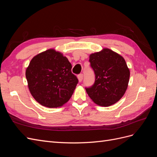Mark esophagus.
Returning <instances> with one entry per match:
<instances>
[{
  "label": "esophagus",
  "instance_id": "1",
  "mask_svg": "<svg viewBox=\"0 0 157 157\" xmlns=\"http://www.w3.org/2000/svg\"><path fill=\"white\" fill-rule=\"evenodd\" d=\"M78 81L80 82H82V80L83 79V75L82 74H80L79 75H78Z\"/></svg>",
  "mask_w": 157,
  "mask_h": 157
}]
</instances>
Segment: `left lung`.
I'll return each mask as SVG.
<instances>
[{
	"label": "left lung",
	"instance_id": "8db88e82",
	"mask_svg": "<svg viewBox=\"0 0 157 157\" xmlns=\"http://www.w3.org/2000/svg\"><path fill=\"white\" fill-rule=\"evenodd\" d=\"M95 82L86 88L89 97L97 105L109 107L124 96L130 78V70L122 56L109 48L90 55Z\"/></svg>",
	"mask_w": 157,
	"mask_h": 157
}]
</instances>
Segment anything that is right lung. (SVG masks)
<instances>
[{
    "label": "right lung",
    "mask_w": 157,
    "mask_h": 157,
    "mask_svg": "<svg viewBox=\"0 0 157 157\" xmlns=\"http://www.w3.org/2000/svg\"><path fill=\"white\" fill-rule=\"evenodd\" d=\"M71 68L68 59L54 49L33 57L25 71L32 96L44 107L56 108L64 105L78 82Z\"/></svg>",
    "instance_id": "1"
}]
</instances>
